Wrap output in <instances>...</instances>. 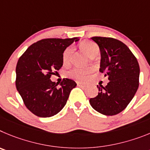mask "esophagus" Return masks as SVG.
Wrapping results in <instances>:
<instances>
[{
  "label": "esophagus",
  "instance_id": "34e87169",
  "mask_svg": "<svg viewBox=\"0 0 150 150\" xmlns=\"http://www.w3.org/2000/svg\"><path fill=\"white\" fill-rule=\"evenodd\" d=\"M77 84H78V86H83V85H84V83H82V82L78 81V82H77Z\"/></svg>",
  "mask_w": 150,
  "mask_h": 150
}]
</instances>
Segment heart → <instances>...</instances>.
<instances>
[{
  "label": "heart",
  "instance_id": "1",
  "mask_svg": "<svg viewBox=\"0 0 150 150\" xmlns=\"http://www.w3.org/2000/svg\"><path fill=\"white\" fill-rule=\"evenodd\" d=\"M80 48L90 57L93 56V55L98 54V51H99L98 45L96 43L90 41L82 42L80 44ZM72 48L71 46L67 47L64 50V52L63 53V56H62V60H63V63L64 65L68 64L69 62L70 55H71V53H72ZM91 72L92 69L90 67H87V68L76 67V68H74L72 70H70L69 72H68V76L69 78H74L75 80L83 81L88 76L89 74L91 73Z\"/></svg>",
  "mask_w": 150,
  "mask_h": 150
}]
</instances>
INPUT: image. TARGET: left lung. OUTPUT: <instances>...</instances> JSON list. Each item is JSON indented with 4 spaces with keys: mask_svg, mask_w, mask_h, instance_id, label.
I'll return each instance as SVG.
<instances>
[{
    "mask_svg": "<svg viewBox=\"0 0 150 150\" xmlns=\"http://www.w3.org/2000/svg\"><path fill=\"white\" fill-rule=\"evenodd\" d=\"M99 47V71L108 76L109 82L97 86L98 93L90 99L93 108L100 114L113 116L127 107L139 86L140 67L130 49L120 40L110 37H92Z\"/></svg>",
    "mask_w": 150,
    "mask_h": 150,
    "instance_id": "8db88e82",
    "label": "left lung"
}]
</instances>
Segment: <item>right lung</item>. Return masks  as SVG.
Instances as JSON below:
<instances>
[{"label": "right lung", "instance_id": "right-lung-1", "mask_svg": "<svg viewBox=\"0 0 150 150\" xmlns=\"http://www.w3.org/2000/svg\"><path fill=\"white\" fill-rule=\"evenodd\" d=\"M79 39H44L31 45L16 66V89L27 108L40 117L56 115L67 104L73 80L64 78L57 87L50 79L63 66L64 50Z\"/></svg>", "mask_w": 150, "mask_h": 150}]
</instances>
